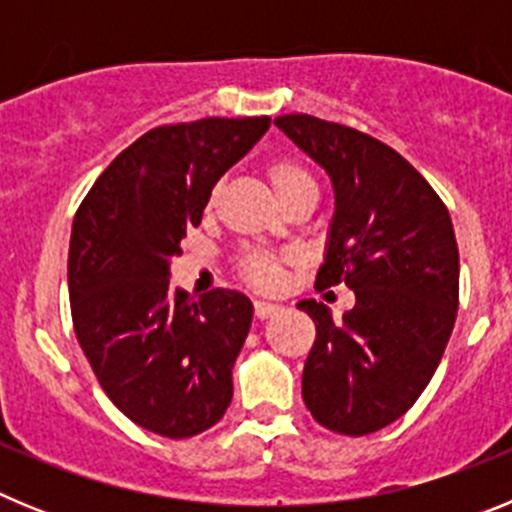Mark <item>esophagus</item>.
<instances>
[{"instance_id": "esophagus-1", "label": "esophagus", "mask_w": 512, "mask_h": 512, "mask_svg": "<svg viewBox=\"0 0 512 512\" xmlns=\"http://www.w3.org/2000/svg\"><path fill=\"white\" fill-rule=\"evenodd\" d=\"M282 310V307L279 305H274V302H253V315H256V318L259 320H266V318H271V315H277V312Z\"/></svg>"}]
</instances>
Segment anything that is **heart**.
Returning <instances> with one entry per match:
<instances>
[{"label":"heart","instance_id":"b5f03b06","mask_svg":"<svg viewBox=\"0 0 512 512\" xmlns=\"http://www.w3.org/2000/svg\"><path fill=\"white\" fill-rule=\"evenodd\" d=\"M266 179H269L271 189H274V194H277V200L282 202V205L292 202L295 197H300V194H315V182H312V176L307 174L297 161H292V158H277V161L266 164ZM220 192H223V187L217 184V187L210 192L207 210H212V207L217 205ZM241 271H243V277H246L253 287L271 289L279 282L282 261H279L277 256H269V253H251V256L243 259Z\"/></svg>","mask_w":512,"mask_h":512}]
</instances>
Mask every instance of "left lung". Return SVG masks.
Listing matches in <instances>:
<instances>
[{"instance_id": "8db88e82", "label": "left lung", "mask_w": 512, "mask_h": 512, "mask_svg": "<svg viewBox=\"0 0 512 512\" xmlns=\"http://www.w3.org/2000/svg\"><path fill=\"white\" fill-rule=\"evenodd\" d=\"M328 174L336 197L318 287L343 282L356 305L315 323L302 400L320 425L366 436L395 423L428 387L454 330L459 248L446 205L397 151L312 115L274 120Z\"/></svg>"}]
</instances>
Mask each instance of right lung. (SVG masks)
<instances>
[{"label": "right lung", "instance_id": "add662e5", "mask_svg": "<svg viewBox=\"0 0 512 512\" xmlns=\"http://www.w3.org/2000/svg\"><path fill=\"white\" fill-rule=\"evenodd\" d=\"M271 117H205L140 135L102 171L74 217V330L122 415L166 438L223 418L233 364L253 320L235 289L192 300L171 289V259L200 225L212 187L269 130Z\"/></svg>", "mask_w": 512, "mask_h": 512}]
</instances>
